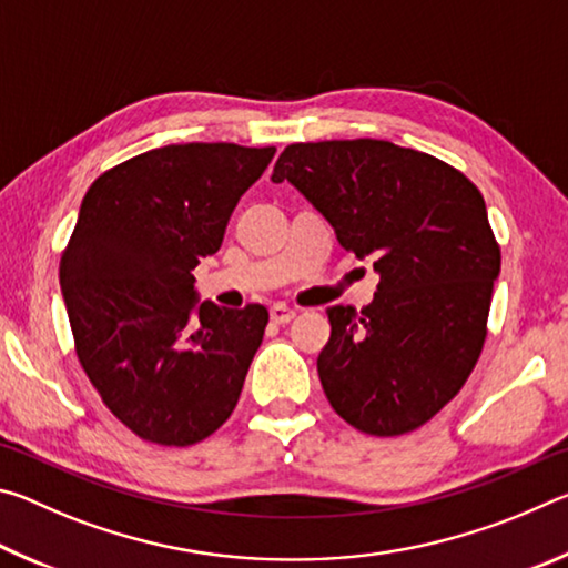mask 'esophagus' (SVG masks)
Instances as JSON below:
<instances>
[{
	"mask_svg": "<svg viewBox=\"0 0 568 568\" xmlns=\"http://www.w3.org/2000/svg\"><path fill=\"white\" fill-rule=\"evenodd\" d=\"M293 318H295L293 307H287V305H283V303H277V305L271 307V321H273L275 325H285V323H291Z\"/></svg>",
	"mask_w": 568,
	"mask_h": 568,
	"instance_id": "obj_1",
	"label": "esophagus"
}]
</instances>
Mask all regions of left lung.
Returning a JSON list of instances; mask_svg holds the SVG:
<instances>
[{"label":"left lung","instance_id":"left-lung-1","mask_svg":"<svg viewBox=\"0 0 568 568\" xmlns=\"http://www.w3.org/2000/svg\"><path fill=\"white\" fill-rule=\"evenodd\" d=\"M285 180L381 275L373 305L325 311V396L363 434L416 430L456 398L484 351L501 271L484 195L448 162L371 138L287 145L273 170Z\"/></svg>","mask_w":568,"mask_h":568}]
</instances>
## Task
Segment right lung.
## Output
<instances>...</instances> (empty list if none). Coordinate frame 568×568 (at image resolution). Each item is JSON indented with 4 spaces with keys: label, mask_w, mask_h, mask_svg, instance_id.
<instances>
[{
    "label": "right lung",
    "mask_w": 568,
    "mask_h": 568,
    "mask_svg": "<svg viewBox=\"0 0 568 568\" xmlns=\"http://www.w3.org/2000/svg\"><path fill=\"white\" fill-rule=\"evenodd\" d=\"M273 155L235 142L158 148L102 172L82 200L60 261L74 351L112 416L150 444H200L237 406L267 311L195 308L192 271L223 245Z\"/></svg>",
    "instance_id": "1"
}]
</instances>
